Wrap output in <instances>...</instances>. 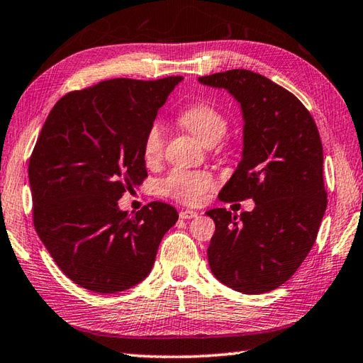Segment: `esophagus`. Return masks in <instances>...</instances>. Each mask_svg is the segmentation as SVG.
<instances>
[{
  "instance_id": "34e87169",
  "label": "esophagus",
  "mask_w": 363,
  "mask_h": 363,
  "mask_svg": "<svg viewBox=\"0 0 363 363\" xmlns=\"http://www.w3.org/2000/svg\"><path fill=\"white\" fill-rule=\"evenodd\" d=\"M196 216H197V211H194V210H182L180 211L182 220H191V218H196Z\"/></svg>"
}]
</instances>
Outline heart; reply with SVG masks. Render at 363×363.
I'll list each match as a JSON object with an SVG mask.
<instances>
[{
    "instance_id": "b5f03b06",
    "label": "heart",
    "mask_w": 363,
    "mask_h": 363,
    "mask_svg": "<svg viewBox=\"0 0 363 363\" xmlns=\"http://www.w3.org/2000/svg\"><path fill=\"white\" fill-rule=\"evenodd\" d=\"M180 125L203 145H215L228 133L229 121L220 108L208 101H196L183 108L179 115ZM164 126L161 121H153L143 135L142 156L148 166L158 162L162 156ZM215 186V180L205 170L175 169L162 180L164 194L183 203H199L208 191Z\"/></svg>"
}]
</instances>
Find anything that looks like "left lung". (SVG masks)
I'll return each mask as SVG.
<instances>
[{"label": "left lung", "instance_id": "obj_1", "mask_svg": "<svg viewBox=\"0 0 363 363\" xmlns=\"http://www.w3.org/2000/svg\"><path fill=\"white\" fill-rule=\"evenodd\" d=\"M199 82L228 90L245 120L242 161L220 199L256 203L240 216L207 211L216 225L207 250L210 269L234 291H273L308 256L327 207L318 126L291 91L261 74L230 69Z\"/></svg>", "mask_w": 363, "mask_h": 363}]
</instances>
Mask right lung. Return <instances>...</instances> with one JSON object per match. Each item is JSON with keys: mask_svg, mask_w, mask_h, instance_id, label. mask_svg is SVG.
Segmentation results:
<instances>
[{"mask_svg": "<svg viewBox=\"0 0 363 363\" xmlns=\"http://www.w3.org/2000/svg\"><path fill=\"white\" fill-rule=\"evenodd\" d=\"M182 79L99 82L65 94L44 123L28 164L34 229L82 288L113 294L140 283L179 220L169 203L128 215L118 199L147 179L143 135Z\"/></svg>", "mask_w": 363, "mask_h": 363, "instance_id": "1", "label": "right lung"}]
</instances>
